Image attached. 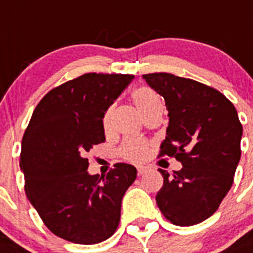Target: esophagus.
Returning <instances> with one entry per match:
<instances>
[{
  "mask_svg": "<svg viewBox=\"0 0 253 253\" xmlns=\"http://www.w3.org/2000/svg\"><path fill=\"white\" fill-rule=\"evenodd\" d=\"M149 170L151 169H149L148 166H137V174H139V175H144V174H147Z\"/></svg>",
  "mask_w": 253,
  "mask_h": 253,
  "instance_id": "34e87169",
  "label": "esophagus"
}]
</instances>
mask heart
<instances>
[{
	"instance_id": "obj_1",
	"label": "heart",
	"mask_w": 253,
	"mask_h": 253,
	"mask_svg": "<svg viewBox=\"0 0 253 253\" xmlns=\"http://www.w3.org/2000/svg\"><path fill=\"white\" fill-rule=\"evenodd\" d=\"M131 97H132L135 106H136L137 110L140 112L143 117L157 105H161V100H160L159 94L148 87L136 88L131 94ZM113 116H114V106H109L108 110L104 114V118H102V126L106 131L110 130V127H112ZM120 152L126 160H130V161L133 162H140L147 159L149 149H148V144L144 140L130 137V139H126L123 141Z\"/></svg>"
}]
</instances>
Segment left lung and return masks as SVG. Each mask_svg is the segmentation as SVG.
Instances as JSON below:
<instances>
[{
	"mask_svg": "<svg viewBox=\"0 0 253 253\" xmlns=\"http://www.w3.org/2000/svg\"><path fill=\"white\" fill-rule=\"evenodd\" d=\"M143 79L169 112L161 156H174L183 166L174 175L159 169L164 186L156 201L170 222L192 226L209 218L233 186L243 127L233 104L214 88L168 73Z\"/></svg>",
	"mask_w": 253,
	"mask_h": 253,
	"instance_id": "left-lung-1",
	"label": "left lung"
}]
</instances>
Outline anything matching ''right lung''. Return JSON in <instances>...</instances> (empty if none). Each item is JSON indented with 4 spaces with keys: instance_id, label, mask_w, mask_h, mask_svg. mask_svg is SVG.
I'll return each instance as SVG.
<instances>
[{
    "instance_id": "1",
    "label": "right lung",
    "mask_w": 253,
    "mask_h": 253,
    "mask_svg": "<svg viewBox=\"0 0 253 253\" xmlns=\"http://www.w3.org/2000/svg\"><path fill=\"white\" fill-rule=\"evenodd\" d=\"M132 79L84 74L45 94L31 117L19 166L27 198L57 237L96 244L118 227L122 198L136 179V168L117 164L106 176L92 175L85 155L105 141L104 114Z\"/></svg>"
}]
</instances>
